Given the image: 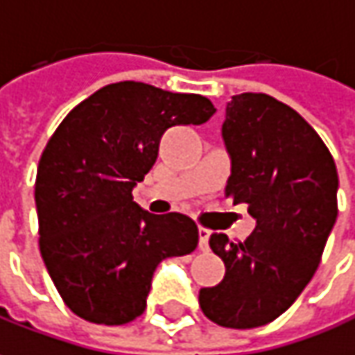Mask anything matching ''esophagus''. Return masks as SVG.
Returning a JSON list of instances; mask_svg holds the SVG:
<instances>
[{
  "mask_svg": "<svg viewBox=\"0 0 355 355\" xmlns=\"http://www.w3.org/2000/svg\"><path fill=\"white\" fill-rule=\"evenodd\" d=\"M208 239H210V230L205 228V226H198V248H200L202 252H207L208 250Z\"/></svg>",
  "mask_w": 355,
  "mask_h": 355,
  "instance_id": "obj_1",
  "label": "esophagus"
}]
</instances>
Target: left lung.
Returning <instances> with one entry per match:
<instances>
[{
  "instance_id": "obj_1",
  "label": "left lung",
  "mask_w": 355,
  "mask_h": 355,
  "mask_svg": "<svg viewBox=\"0 0 355 355\" xmlns=\"http://www.w3.org/2000/svg\"><path fill=\"white\" fill-rule=\"evenodd\" d=\"M223 137L226 196L248 205L256 228L246 240L210 236L226 274L200 288L198 304L214 324L246 330L282 316L312 280L338 216V171L304 116L266 93L228 101Z\"/></svg>"
}]
</instances>
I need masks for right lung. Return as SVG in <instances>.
<instances>
[{"label":"right lung","mask_w":355,"mask_h":355,"mask_svg":"<svg viewBox=\"0 0 355 355\" xmlns=\"http://www.w3.org/2000/svg\"><path fill=\"white\" fill-rule=\"evenodd\" d=\"M214 113L202 95L121 81L55 129L35 178L39 250L73 314L103 326L132 322L147 308L157 264L198 246L193 218L150 214L132 202V187L157 161L162 132Z\"/></svg>","instance_id":"right-lung-1"}]
</instances>
